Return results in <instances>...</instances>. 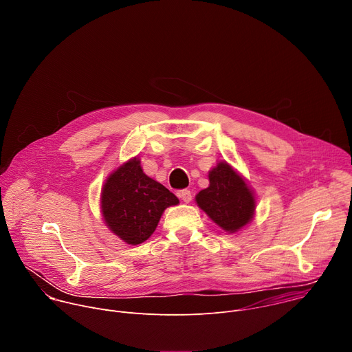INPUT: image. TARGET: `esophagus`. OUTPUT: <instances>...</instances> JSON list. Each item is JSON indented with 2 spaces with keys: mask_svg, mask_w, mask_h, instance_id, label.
Segmentation results:
<instances>
[{
  "mask_svg": "<svg viewBox=\"0 0 352 352\" xmlns=\"http://www.w3.org/2000/svg\"><path fill=\"white\" fill-rule=\"evenodd\" d=\"M178 196L181 197V200H182V202H185V204H189L190 200H192V192H190L189 189H182V190H179Z\"/></svg>",
  "mask_w": 352,
  "mask_h": 352,
  "instance_id": "1",
  "label": "esophagus"
}]
</instances>
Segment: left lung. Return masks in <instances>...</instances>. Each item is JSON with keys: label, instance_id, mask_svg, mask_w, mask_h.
<instances>
[{"label": "left lung", "instance_id": "obj_1", "mask_svg": "<svg viewBox=\"0 0 352 352\" xmlns=\"http://www.w3.org/2000/svg\"><path fill=\"white\" fill-rule=\"evenodd\" d=\"M209 188L196 195V204L216 224L235 232L254 217L255 197L245 181L227 164L209 173Z\"/></svg>", "mask_w": 352, "mask_h": 352}]
</instances>
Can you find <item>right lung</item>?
<instances>
[{
	"label": "right lung",
	"instance_id": "add662e5",
	"mask_svg": "<svg viewBox=\"0 0 352 352\" xmlns=\"http://www.w3.org/2000/svg\"><path fill=\"white\" fill-rule=\"evenodd\" d=\"M178 197L148 178L138 159L113 173L102 192V212L109 228L122 241L138 245L152 235L163 212L178 205Z\"/></svg>",
	"mask_w": 352,
	"mask_h": 352
}]
</instances>
